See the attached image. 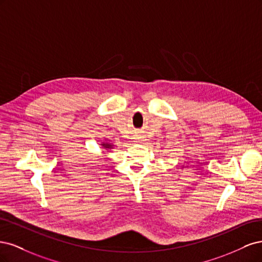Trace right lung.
I'll list each match as a JSON object with an SVG mask.
<instances>
[{
	"label": "right lung",
	"instance_id": "obj_1",
	"mask_svg": "<svg viewBox=\"0 0 262 262\" xmlns=\"http://www.w3.org/2000/svg\"><path fill=\"white\" fill-rule=\"evenodd\" d=\"M100 145L102 146V148H104V149H106V150H108V149H112V148L114 147V144H112V143H109V142H107V141H105V142H102V143H101Z\"/></svg>",
	"mask_w": 262,
	"mask_h": 262
}]
</instances>
